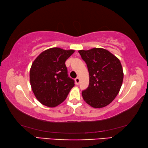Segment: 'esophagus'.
<instances>
[{
  "mask_svg": "<svg viewBox=\"0 0 148 148\" xmlns=\"http://www.w3.org/2000/svg\"><path fill=\"white\" fill-rule=\"evenodd\" d=\"M75 82H76V85H78L79 83V78L78 77H76V79H75Z\"/></svg>",
  "mask_w": 148,
  "mask_h": 148,
  "instance_id": "1",
  "label": "esophagus"
}]
</instances>
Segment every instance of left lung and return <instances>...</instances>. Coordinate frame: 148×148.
<instances>
[{"label":"left lung","instance_id":"left-lung-1","mask_svg":"<svg viewBox=\"0 0 148 148\" xmlns=\"http://www.w3.org/2000/svg\"><path fill=\"white\" fill-rule=\"evenodd\" d=\"M89 74V84L82 91L86 103L95 108L107 106L114 101L122 86L123 72L118 58L103 48L79 50Z\"/></svg>","mask_w":148,"mask_h":148}]
</instances>
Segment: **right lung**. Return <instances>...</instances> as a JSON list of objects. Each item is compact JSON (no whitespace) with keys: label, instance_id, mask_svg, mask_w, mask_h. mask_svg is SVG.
I'll use <instances>...</instances> for the list:
<instances>
[{"label":"right lung","instance_id":"obj_1","mask_svg":"<svg viewBox=\"0 0 148 148\" xmlns=\"http://www.w3.org/2000/svg\"><path fill=\"white\" fill-rule=\"evenodd\" d=\"M74 50L59 47L46 49L32 62L30 83L37 100L44 106L56 107L62 103L74 86L68 76L65 61Z\"/></svg>","mask_w":148,"mask_h":148}]
</instances>
